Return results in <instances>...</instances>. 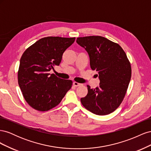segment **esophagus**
Masks as SVG:
<instances>
[{
    "mask_svg": "<svg viewBox=\"0 0 151 151\" xmlns=\"http://www.w3.org/2000/svg\"><path fill=\"white\" fill-rule=\"evenodd\" d=\"M73 85H74V86H76V87H77V86H81V84L78 83H77V82H74V83H73Z\"/></svg>",
    "mask_w": 151,
    "mask_h": 151,
    "instance_id": "34e87169",
    "label": "esophagus"
}]
</instances>
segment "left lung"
<instances>
[{"mask_svg": "<svg viewBox=\"0 0 151 151\" xmlns=\"http://www.w3.org/2000/svg\"><path fill=\"white\" fill-rule=\"evenodd\" d=\"M76 42L88 52L90 66L97 71L99 87L82 98L84 107L98 115L113 112L124 98L131 79L130 63L119 45L100 36L77 38Z\"/></svg>", "mask_w": 151, "mask_h": 151, "instance_id": "8db88e82", "label": "left lung"}]
</instances>
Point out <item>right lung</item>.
<instances>
[{"label":"right lung","instance_id":"right-lung-1","mask_svg":"<svg viewBox=\"0 0 151 151\" xmlns=\"http://www.w3.org/2000/svg\"><path fill=\"white\" fill-rule=\"evenodd\" d=\"M76 38L48 36L39 40L26 50L21 58L18 84L30 106L45 111L60 103L72 85L50 71L59 65L62 55Z\"/></svg>","mask_w":151,"mask_h":151}]
</instances>
